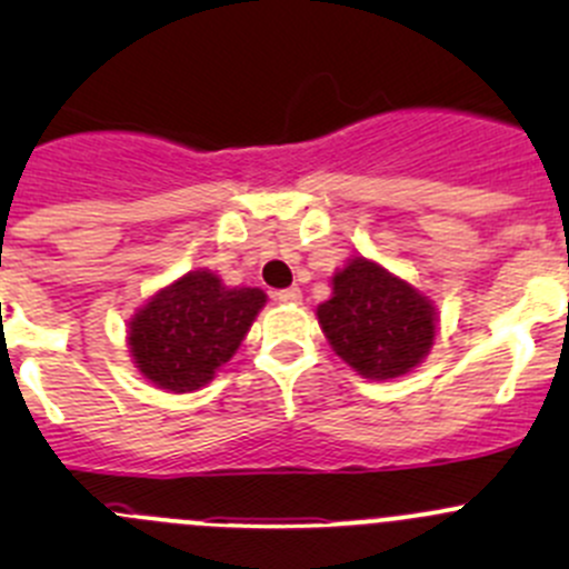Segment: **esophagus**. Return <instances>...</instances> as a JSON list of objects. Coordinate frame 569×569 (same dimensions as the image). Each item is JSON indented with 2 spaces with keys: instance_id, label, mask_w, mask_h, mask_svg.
<instances>
[{
  "instance_id": "esophagus-1",
  "label": "esophagus",
  "mask_w": 569,
  "mask_h": 569,
  "mask_svg": "<svg viewBox=\"0 0 569 569\" xmlns=\"http://www.w3.org/2000/svg\"><path fill=\"white\" fill-rule=\"evenodd\" d=\"M274 300L283 302V306H297V302L302 300V291L297 289V286H291V289H283V291H274Z\"/></svg>"
}]
</instances>
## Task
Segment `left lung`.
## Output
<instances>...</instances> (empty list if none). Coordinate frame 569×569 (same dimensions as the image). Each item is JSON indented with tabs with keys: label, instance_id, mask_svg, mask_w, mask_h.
<instances>
[{
	"label": "left lung",
	"instance_id": "8db88e82",
	"mask_svg": "<svg viewBox=\"0 0 569 569\" xmlns=\"http://www.w3.org/2000/svg\"><path fill=\"white\" fill-rule=\"evenodd\" d=\"M330 286L317 319L343 363L380 382L423 363L438 336V311L427 295L363 256L349 258Z\"/></svg>",
	"mask_w": 569,
	"mask_h": 569
}]
</instances>
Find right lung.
<instances>
[{
	"instance_id": "right-lung-1",
	"label": "right lung",
	"mask_w": 569,
	"mask_h": 569,
	"mask_svg": "<svg viewBox=\"0 0 569 569\" xmlns=\"http://www.w3.org/2000/svg\"><path fill=\"white\" fill-rule=\"evenodd\" d=\"M267 295L226 286L209 269H192L159 289L126 330L134 369L168 393H189L214 380L248 336Z\"/></svg>"
}]
</instances>
